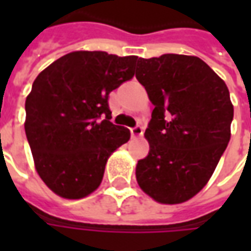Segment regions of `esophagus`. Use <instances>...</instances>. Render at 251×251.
<instances>
[{
	"mask_svg": "<svg viewBox=\"0 0 251 251\" xmlns=\"http://www.w3.org/2000/svg\"><path fill=\"white\" fill-rule=\"evenodd\" d=\"M130 133L133 137H142V134H144V127L140 125L134 126V127L130 129Z\"/></svg>",
	"mask_w": 251,
	"mask_h": 251,
	"instance_id": "obj_1",
	"label": "esophagus"
}]
</instances>
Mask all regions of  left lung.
<instances>
[{
	"label": "left lung",
	"instance_id": "1",
	"mask_svg": "<svg viewBox=\"0 0 251 251\" xmlns=\"http://www.w3.org/2000/svg\"><path fill=\"white\" fill-rule=\"evenodd\" d=\"M136 66L154 104L145 130L151 149L137 164V181L158 203H183L207 184L230 141L228 88L196 56L138 57Z\"/></svg>",
	"mask_w": 251,
	"mask_h": 251
}]
</instances>
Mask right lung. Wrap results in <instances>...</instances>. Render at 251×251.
Instances as JSON below:
<instances>
[{"mask_svg":"<svg viewBox=\"0 0 251 251\" xmlns=\"http://www.w3.org/2000/svg\"><path fill=\"white\" fill-rule=\"evenodd\" d=\"M137 56L103 51L67 53L39 74L25 100V134L36 171L66 199L102 183L107 158L130 138L110 122L109 94L134 76Z\"/></svg>","mask_w":251,"mask_h":251,"instance_id":"1","label":"right lung"}]
</instances>
